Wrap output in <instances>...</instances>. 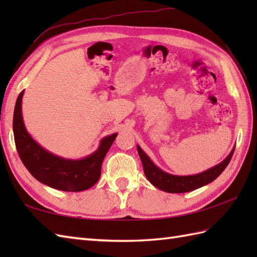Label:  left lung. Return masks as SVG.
<instances>
[{"mask_svg":"<svg viewBox=\"0 0 257 257\" xmlns=\"http://www.w3.org/2000/svg\"><path fill=\"white\" fill-rule=\"evenodd\" d=\"M137 149L144 166L145 176L149 180L151 184H154L158 189L165 191V192L184 193L199 189L203 187V185L214 181L224 171V169L227 167L228 163H230L234 149L235 148H233L230 155L222 162H220L219 165L207 169V170L201 173L192 174V176H174V174L165 172L151 161L150 158L146 155V152L139 146H137Z\"/></svg>","mask_w":257,"mask_h":257,"instance_id":"8db88e82","label":"left lung"}]
</instances>
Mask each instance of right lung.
<instances>
[{"label":"right lung","mask_w":257,"mask_h":257,"mask_svg":"<svg viewBox=\"0 0 257 257\" xmlns=\"http://www.w3.org/2000/svg\"><path fill=\"white\" fill-rule=\"evenodd\" d=\"M16 99L13 116V133L16 150L27 170L38 181L53 189L79 192L91 188L101 174L103 158L117 137V134L102 138L98 149L83 159H66L52 154L38 145L27 133L22 116V98Z\"/></svg>","instance_id":"1"}]
</instances>
